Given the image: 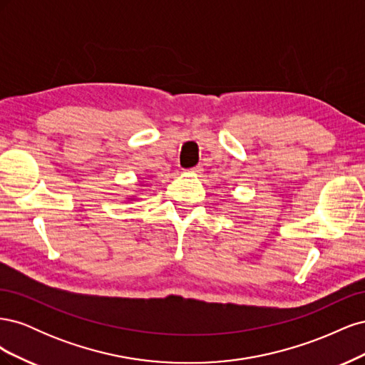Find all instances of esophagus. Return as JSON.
I'll return each instance as SVG.
<instances>
[{"label":"esophagus","instance_id":"34e87169","mask_svg":"<svg viewBox=\"0 0 365 365\" xmlns=\"http://www.w3.org/2000/svg\"><path fill=\"white\" fill-rule=\"evenodd\" d=\"M187 172H189V173H201L202 172V168H201V165H196V168H192V169H189V170H187Z\"/></svg>","mask_w":365,"mask_h":365}]
</instances>
